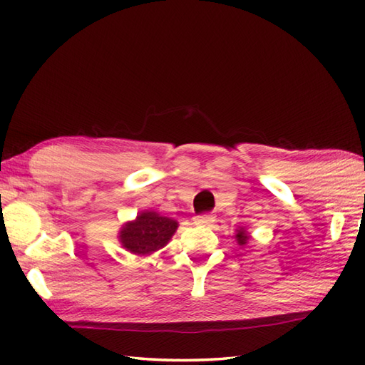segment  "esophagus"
<instances>
[{
	"instance_id": "esophagus-1",
	"label": "esophagus",
	"mask_w": 365,
	"mask_h": 365,
	"mask_svg": "<svg viewBox=\"0 0 365 365\" xmlns=\"http://www.w3.org/2000/svg\"><path fill=\"white\" fill-rule=\"evenodd\" d=\"M215 221V216L210 213H202L195 216V224L197 226H210V224Z\"/></svg>"
}]
</instances>
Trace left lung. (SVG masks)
<instances>
[{"label":"left lung","instance_id":"left-lung-1","mask_svg":"<svg viewBox=\"0 0 365 365\" xmlns=\"http://www.w3.org/2000/svg\"><path fill=\"white\" fill-rule=\"evenodd\" d=\"M235 237H237V240H238V243H240V245H245V243L247 242V238H250V237L246 235V232H245V230H242V229L238 230V234H237Z\"/></svg>","mask_w":365,"mask_h":365}]
</instances>
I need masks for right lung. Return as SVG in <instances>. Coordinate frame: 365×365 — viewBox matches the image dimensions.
I'll use <instances>...</instances> for the list:
<instances>
[{
  "instance_id": "add662e5",
  "label": "right lung",
  "mask_w": 365,
  "mask_h": 365,
  "mask_svg": "<svg viewBox=\"0 0 365 365\" xmlns=\"http://www.w3.org/2000/svg\"><path fill=\"white\" fill-rule=\"evenodd\" d=\"M175 229L177 221L153 212H144L136 216V221L125 224L120 230V242L133 254H152L169 242Z\"/></svg>"
}]
</instances>
